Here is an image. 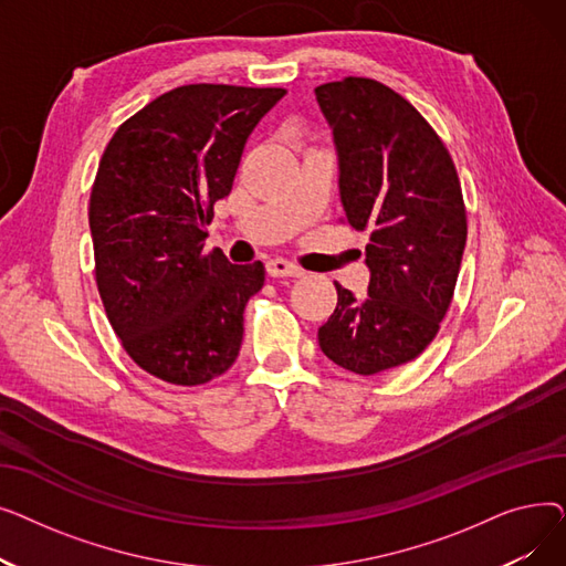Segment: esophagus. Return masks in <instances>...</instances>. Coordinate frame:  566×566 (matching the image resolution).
Listing matches in <instances>:
<instances>
[{
  "label": "esophagus",
  "instance_id": "esophagus-1",
  "mask_svg": "<svg viewBox=\"0 0 566 566\" xmlns=\"http://www.w3.org/2000/svg\"><path fill=\"white\" fill-rule=\"evenodd\" d=\"M265 271L271 277H303L305 275L303 268H298L291 261H284V259H271L265 263Z\"/></svg>",
  "mask_w": 566,
  "mask_h": 566
}]
</instances>
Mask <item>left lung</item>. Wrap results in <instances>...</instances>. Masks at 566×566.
Returning a JSON list of instances; mask_svg holds the SVG:
<instances>
[{
	"label": "left lung",
	"instance_id": "left-lung-1",
	"mask_svg": "<svg viewBox=\"0 0 566 566\" xmlns=\"http://www.w3.org/2000/svg\"><path fill=\"white\" fill-rule=\"evenodd\" d=\"M333 130L339 199L369 231L365 298L335 282L337 307L318 328L328 358L360 376L406 365L436 337L465 248V208L448 148L390 86L346 77L314 88Z\"/></svg>",
	"mask_w": 566,
	"mask_h": 566
}]
</instances>
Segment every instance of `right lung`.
<instances>
[{"label": "right lung", "instance_id": "1", "mask_svg": "<svg viewBox=\"0 0 566 566\" xmlns=\"http://www.w3.org/2000/svg\"><path fill=\"white\" fill-rule=\"evenodd\" d=\"M284 94L176 86L130 116L101 158L88 201L98 293L126 353L167 382H208L241 350L243 312L265 268L206 254V227L248 137Z\"/></svg>", "mask_w": 566, "mask_h": 566}]
</instances>
